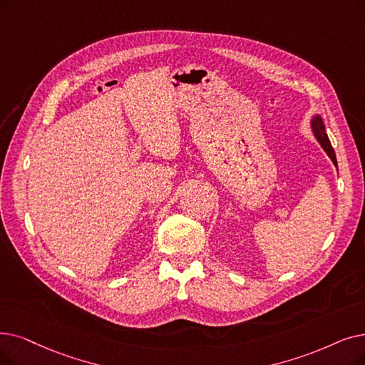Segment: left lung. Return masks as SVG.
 Listing matches in <instances>:
<instances>
[{
	"label": "left lung",
	"instance_id": "left-lung-1",
	"mask_svg": "<svg viewBox=\"0 0 365 365\" xmlns=\"http://www.w3.org/2000/svg\"><path fill=\"white\" fill-rule=\"evenodd\" d=\"M312 128H313V133H314V137L318 138V141L321 143V146L324 148V150L328 153V156L331 158V161L334 163V165H337V160H336V152L334 149H332L331 143H329V138L325 133V125L321 119V116H314L313 120H312Z\"/></svg>",
	"mask_w": 365,
	"mask_h": 365
}]
</instances>
